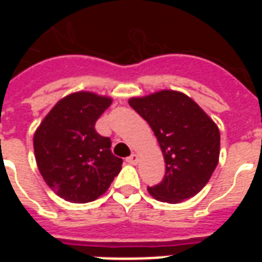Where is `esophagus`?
<instances>
[{
	"mask_svg": "<svg viewBox=\"0 0 262 262\" xmlns=\"http://www.w3.org/2000/svg\"><path fill=\"white\" fill-rule=\"evenodd\" d=\"M126 161H127V163H129V164H133V165H136L137 163H139V156H137V154H130V156H129V157H127V159H126Z\"/></svg>",
	"mask_w": 262,
	"mask_h": 262,
	"instance_id": "obj_1",
	"label": "esophagus"
}]
</instances>
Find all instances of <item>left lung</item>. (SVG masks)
<instances>
[{
	"instance_id": "obj_1",
	"label": "left lung",
	"mask_w": 262,
	"mask_h": 262,
	"mask_svg": "<svg viewBox=\"0 0 262 262\" xmlns=\"http://www.w3.org/2000/svg\"><path fill=\"white\" fill-rule=\"evenodd\" d=\"M129 105L153 129L164 154V178L147 187L150 195L168 203L195 196L208 184L219 161L217 126L181 92L165 90L132 98Z\"/></svg>"
}]
</instances>
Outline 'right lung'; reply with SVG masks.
I'll return each mask as SVG.
<instances>
[{
  "instance_id": "add662e5",
  "label": "right lung",
  "mask_w": 262,
  "mask_h": 262,
  "mask_svg": "<svg viewBox=\"0 0 262 262\" xmlns=\"http://www.w3.org/2000/svg\"><path fill=\"white\" fill-rule=\"evenodd\" d=\"M112 99L75 92L54 105L33 137L43 180L60 198L86 203L106 192L120 172L122 159L112 154L111 139L95 130Z\"/></svg>"
}]
</instances>
